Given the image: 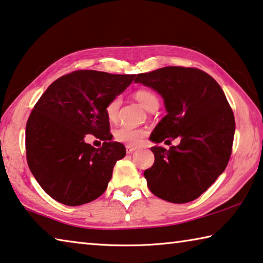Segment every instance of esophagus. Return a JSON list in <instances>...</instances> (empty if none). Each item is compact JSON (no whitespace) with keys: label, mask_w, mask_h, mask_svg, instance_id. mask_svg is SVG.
Masks as SVG:
<instances>
[{"label":"esophagus","mask_w":263,"mask_h":263,"mask_svg":"<svg viewBox=\"0 0 263 263\" xmlns=\"http://www.w3.org/2000/svg\"><path fill=\"white\" fill-rule=\"evenodd\" d=\"M135 150H136V148L132 147V145H126V152H127V154H132V153H134Z\"/></svg>","instance_id":"1"}]
</instances>
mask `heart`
I'll list each match as a JSON object with an SVG mask.
<instances>
[{
    "label": "heart",
    "mask_w": 263,
    "mask_h": 263,
    "mask_svg": "<svg viewBox=\"0 0 263 263\" xmlns=\"http://www.w3.org/2000/svg\"><path fill=\"white\" fill-rule=\"evenodd\" d=\"M135 98L137 99L142 106L145 109L153 110L154 108L158 107V98L156 94L150 91V89H139L135 92ZM121 105V99L119 97H115L107 102L105 107V114L106 118L109 120L110 122L116 121L119 114V108ZM148 135V130L144 128H136L130 126H120L118 129H115L114 137L116 141L126 143L127 145H139L145 136Z\"/></svg>",
    "instance_id": "obj_1"
}]
</instances>
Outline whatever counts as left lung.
<instances>
[{"instance_id":"obj_1","label":"left lung","mask_w":263,"mask_h":263,"mask_svg":"<svg viewBox=\"0 0 263 263\" xmlns=\"http://www.w3.org/2000/svg\"><path fill=\"white\" fill-rule=\"evenodd\" d=\"M135 83L164 99L167 114L150 140L179 137L169 149L153 147L155 162L144 171L149 190L170 203L197 199L220 176L230 161L235 120L225 93L208 73L196 67L166 66L136 76Z\"/></svg>"}]
</instances>
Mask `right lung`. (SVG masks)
I'll list each match as a JSON object with an SVG mask.
<instances>
[{"label": "right lung", "instance_id": "add662e5", "mask_svg": "<svg viewBox=\"0 0 263 263\" xmlns=\"http://www.w3.org/2000/svg\"><path fill=\"white\" fill-rule=\"evenodd\" d=\"M134 78L73 71L54 80L36 102L25 128L27 161L38 184L54 200L78 206L106 191L126 148L111 142L105 107ZM88 134L104 141L100 148L85 143Z\"/></svg>", "mask_w": 263, "mask_h": 263}]
</instances>
